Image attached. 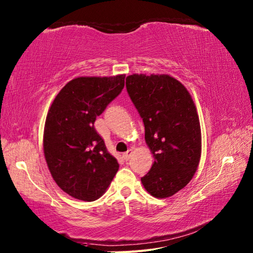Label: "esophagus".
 Returning a JSON list of instances; mask_svg holds the SVG:
<instances>
[{"mask_svg": "<svg viewBox=\"0 0 253 253\" xmlns=\"http://www.w3.org/2000/svg\"><path fill=\"white\" fill-rule=\"evenodd\" d=\"M131 155H132V150L130 149V150H128L127 152H125V153H124V154H123V158H124V160H125V161H128V160H129V158H130V157H131Z\"/></svg>", "mask_w": 253, "mask_h": 253, "instance_id": "34e87169", "label": "esophagus"}]
</instances>
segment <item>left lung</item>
Listing matches in <instances>:
<instances>
[{"label": "left lung", "mask_w": 253, "mask_h": 253, "mask_svg": "<svg viewBox=\"0 0 253 253\" xmlns=\"http://www.w3.org/2000/svg\"><path fill=\"white\" fill-rule=\"evenodd\" d=\"M126 88L142 117L145 142L154 156L141 182L149 194L167 198L195 174L202 155V132L192 96L168 74H132Z\"/></svg>", "instance_id": "1"}]
</instances>
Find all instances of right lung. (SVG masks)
Returning a JSON list of instances; mask_svg holds the SVG:
<instances>
[{
	"instance_id": "obj_1",
	"label": "right lung",
	"mask_w": 253,
	"mask_h": 253,
	"mask_svg": "<svg viewBox=\"0 0 253 253\" xmlns=\"http://www.w3.org/2000/svg\"><path fill=\"white\" fill-rule=\"evenodd\" d=\"M124 85L125 74L80 76L58 92L47 113L43 136L47 166L57 185L80 201L101 197L119 170L93 123Z\"/></svg>"
}]
</instances>
